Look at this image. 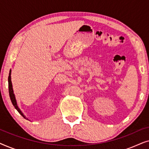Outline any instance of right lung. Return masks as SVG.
<instances>
[{"mask_svg": "<svg viewBox=\"0 0 149 149\" xmlns=\"http://www.w3.org/2000/svg\"><path fill=\"white\" fill-rule=\"evenodd\" d=\"M11 70H10L9 71V78H8V83H9V96H10V99H11V102L13 104V105L15 107V109L17 110V111L19 112L20 115H21L22 117H24L25 119H28V118H26L25 117V115H24L23 113L21 111V110L19 109V107H18L17 103V100H16L15 98V95L14 94V91H13V85H12V82H11Z\"/></svg>", "mask_w": 149, "mask_h": 149, "instance_id": "obj_1", "label": "right lung"}]
</instances>
